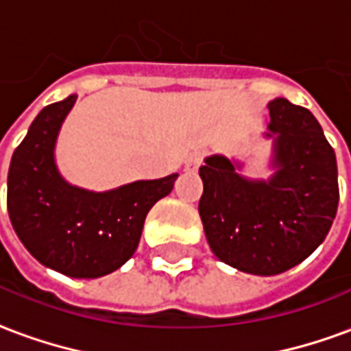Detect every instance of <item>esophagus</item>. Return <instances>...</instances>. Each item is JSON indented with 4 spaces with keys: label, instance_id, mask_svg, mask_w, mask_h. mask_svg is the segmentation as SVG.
I'll return each mask as SVG.
<instances>
[{
    "label": "esophagus",
    "instance_id": "34e87169",
    "mask_svg": "<svg viewBox=\"0 0 351 351\" xmlns=\"http://www.w3.org/2000/svg\"><path fill=\"white\" fill-rule=\"evenodd\" d=\"M202 164V152H193L187 162H185V168L189 171H195L199 170V166Z\"/></svg>",
    "mask_w": 351,
    "mask_h": 351
}]
</instances>
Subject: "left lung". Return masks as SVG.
Here are the masks:
<instances>
[{"instance_id":"obj_1","label":"left lung","mask_w":351,"mask_h":351,"mask_svg":"<svg viewBox=\"0 0 351 351\" xmlns=\"http://www.w3.org/2000/svg\"><path fill=\"white\" fill-rule=\"evenodd\" d=\"M271 176L252 180L221 154L200 166L199 214L212 252L252 275H279L313 254L338 208L337 156L308 108L269 101Z\"/></svg>"}]
</instances>
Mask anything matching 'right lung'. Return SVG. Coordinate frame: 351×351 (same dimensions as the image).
Listing matches in <instances>:
<instances>
[{"label":"right lung","mask_w":351,"mask_h":351,"mask_svg":"<svg viewBox=\"0 0 351 351\" xmlns=\"http://www.w3.org/2000/svg\"><path fill=\"white\" fill-rule=\"evenodd\" d=\"M76 95L36 116L13 152L7 176V210L26 250L45 267L74 279H97L122 267L137 250L145 217L170 195L178 173L116 189L70 185L55 162L60 125Z\"/></svg>","instance_id":"add662e5"}]
</instances>
